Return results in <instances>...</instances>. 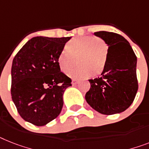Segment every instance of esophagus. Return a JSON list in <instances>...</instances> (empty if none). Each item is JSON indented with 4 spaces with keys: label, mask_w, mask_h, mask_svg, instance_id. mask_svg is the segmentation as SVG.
Returning a JSON list of instances; mask_svg holds the SVG:
<instances>
[{
    "label": "esophagus",
    "mask_w": 149,
    "mask_h": 149,
    "mask_svg": "<svg viewBox=\"0 0 149 149\" xmlns=\"http://www.w3.org/2000/svg\"><path fill=\"white\" fill-rule=\"evenodd\" d=\"M77 83H78V81H77V80H75V79L72 80V85H76V84H77Z\"/></svg>",
    "instance_id": "esophagus-1"
}]
</instances>
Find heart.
<instances>
[{
	"instance_id": "b5f03b06",
	"label": "heart",
	"mask_w": 149,
	"mask_h": 149,
	"mask_svg": "<svg viewBox=\"0 0 149 149\" xmlns=\"http://www.w3.org/2000/svg\"><path fill=\"white\" fill-rule=\"evenodd\" d=\"M108 49L104 41L96 36H82L72 39L58 56V62L62 72H66L75 63L80 65L68 72L70 77L80 79L97 74L104 69Z\"/></svg>"
}]
</instances>
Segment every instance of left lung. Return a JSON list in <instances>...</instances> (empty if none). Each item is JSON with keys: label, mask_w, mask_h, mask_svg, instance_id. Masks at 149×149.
<instances>
[{"label": "left lung", "mask_w": 149, "mask_h": 149, "mask_svg": "<svg viewBox=\"0 0 149 149\" xmlns=\"http://www.w3.org/2000/svg\"><path fill=\"white\" fill-rule=\"evenodd\" d=\"M94 35L107 44V58L101 75L89 80L91 88L85 99L100 113H122L132 104L138 91L137 57L129 42L120 34L99 31Z\"/></svg>", "instance_id": "left-lung-1"}]
</instances>
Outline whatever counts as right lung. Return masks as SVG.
<instances>
[{
    "instance_id": "add662e5",
    "label": "right lung",
    "mask_w": 149,
    "mask_h": 149,
    "mask_svg": "<svg viewBox=\"0 0 149 149\" xmlns=\"http://www.w3.org/2000/svg\"><path fill=\"white\" fill-rule=\"evenodd\" d=\"M71 37L37 36L20 49L11 68V97L19 116L35 126L55 120L72 79L61 72L58 56Z\"/></svg>"
}]
</instances>
